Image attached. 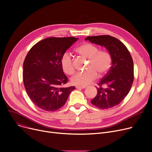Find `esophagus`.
<instances>
[{"instance_id":"obj_1","label":"esophagus","mask_w":152,"mask_h":152,"mask_svg":"<svg viewBox=\"0 0 152 152\" xmlns=\"http://www.w3.org/2000/svg\"><path fill=\"white\" fill-rule=\"evenodd\" d=\"M86 86H76V89H85Z\"/></svg>"}]
</instances>
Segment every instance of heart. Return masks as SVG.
<instances>
[{"label": "heart", "mask_w": 152, "mask_h": 152, "mask_svg": "<svg viewBox=\"0 0 152 152\" xmlns=\"http://www.w3.org/2000/svg\"><path fill=\"white\" fill-rule=\"evenodd\" d=\"M76 51L85 58H88L89 62L87 65L88 70L78 72L71 77V82L73 84L85 86L97 77V73L100 76H103L110 69L112 58L108 51L100 50L97 46L89 42L79 46ZM60 64L65 73L73 74L75 72L73 59L69 52H66L62 55Z\"/></svg>", "instance_id": "1"}]
</instances>
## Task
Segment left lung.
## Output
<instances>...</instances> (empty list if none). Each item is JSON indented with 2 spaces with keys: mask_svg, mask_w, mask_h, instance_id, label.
I'll return each instance as SVG.
<instances>
[{
  "mask_svg": "<svg viewBox=\"0 0 152 152\" xmlns=\"http://www.w3.org/2000/svg\"><path fill=\"white\" fill-rule=\"evenodd\" d=\"M104 46L111 54L112 65L97 87V94L92 104L108 109L119 104L129 92L134 81V63L129 51L119 39L109 35L89 36L85 39Z\"/></svg>",
  "mask_w": 152,
  "mask_h": 152,
  "instance_id": "8db88e82",
  "label": "left lung"
}]
</instances>
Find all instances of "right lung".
<instances>
[{"instance_id": "add662e5", "label": "right lung", "mask_w": 152, "mask_h": 152, "mask_svg": "<svg viewBox=\"0 0 152 152\" xmlns=\"http://www.w3.org/2000/svg\"><path fill=\"white\" fill-rule=\"evenodd\" d=\"M78 39L49 37L31 47L23 63V83L34 104L47 111L62 107L75 86L62 87L68 82L61 66L62 55Z\"/></svg>"}]
</instances>
